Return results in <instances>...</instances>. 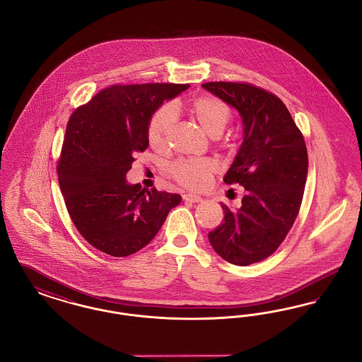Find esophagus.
Listing matches in <instances>:
<instances>
[{
	"mask_svg": "<svg viewBox=\"0 0 362 362\" xmlns=\"http://www.w3.org/2000/svg\"><path fill=\"white\" fill-rule=\"evenodd\" d=\"M183 199L185 201H187V202H201L202 201V197H199V195H195V194H185L183 195Z\"/></svg>",
	"mask_w": 362,
	"mask_h": 362,
	"instance_id": "obj_1",
	"label": "esophagus"
}]
</instances>
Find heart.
Wrapping results in <instances>:
<instances>
[{
  "label": "heart",
  "instance_id": "1",
  "mask_svg": "<svg viewBox=\"0 0 362 362\" xmlns=\"http://www.w3.org/2000/svg\"><path fill=\"white\" fill-rule=\"evenodd\" d=\"M191 115L206 134L216 138L223 134L232 119V110L224 100L204 95L191 103ZM175 121L176 110L173 104H164L156 110L148 124V141L153 149L164 151L167 148ZM220 145L226 148L229 142L220 141ZM167 171L182 187L201 191L209 186L216 171V163L210 158H180L170 164Z\"/></svg>",
  "mask_w": 362,
  "mask_h": 362
}]
</instances>
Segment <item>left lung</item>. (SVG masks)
Wrapping results in <instances>:
<instances>
[{
    "instance_id": "1",
    "label": "left lung",
    "mask_w": 362,
    "mask_h": 362,
    "mask_svg": "<svg viewBox=\"0 0 362 362\" xmlns=\"http://www.w3.org/2000/svg\"><path fill=\"white\" fill-rule=\"evenodd\" d=\"M202 86L239 111L244 132L224 177L245 189L241 206L221 204L224 221L209 232V241L226 262L248 266L274 254L296 221L308 173L305 141L274 93L248 83Z\"/></svg>"
}]
</instances>
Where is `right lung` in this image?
I'll return each mask as SVG.
<instances>
[{"label": "right lung", "instance_id": "1", "mask_svg": "<svg viewBox=\"0 0 362 362\" xmlns=\"http://www.w3.org/2000/svg\"><path fill=\"white\" fill-rule=\"evenodd\" d=\"M189 84L108 86L71 114L57 163L70 218L92 247L111 257L144 248L164 224L179 194L129 185L134 156L148 145V124L164 100Z\"/></svg>", "mask_w": 362, "mask_h": 362}]
</instances>
